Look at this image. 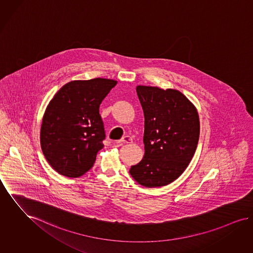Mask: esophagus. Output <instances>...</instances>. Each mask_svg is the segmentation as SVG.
I'll use <instances>...</instances> for the list:
<instances>
[{
    "mask_svg": "<svg viewBox=\"0 0 253 253\" xmlns=\"http://www.w3.org/2000/svg\"><path fill=\"white\" fill-rule=\"evenodd\" d=\"M117 142L120 143H131L132 142V138L130 136H124L121 140H118Z\"/></svg>",
    "mask_w": 253,
    "mask_h": 253,
    "instance_id": "1",
    "label": "esophagus"
}]
</instances>
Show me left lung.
Listing matches in <instances>:
<instances>
[{
  "instance_id": "obj_1",
  "label": "left lung",
  "mask_w": 253,
  "mask_h": 253,
  "mask_svg": "<svg viewBox=\"0 0 253 253\" xmlns=\"http://www.w3.org/2000/svg\"><path fill=\"white\" fill-rule=\"evenodd\" d=\"M136 91L144 114V156L129 172L143 187H164L185 171L195 154L199 113L175 89L138 85Z\"/></svg>"
}]
</instances>
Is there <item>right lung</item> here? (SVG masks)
Returning <instances> with one entry per match:
<instances>
[{
    "instance_id": "obj_1",
    "label": "right lung",
    "mask_w": 253,
    "mask_h": 253,
    "mask_svg": "<svg viewBox=\"0 0 253 253\" xmlns=\"http://www.w3.org/2000/svg\"><path fill=\"white\" fill-rule=\"evenodd\" d=\"M117 81L95 78L64 85L47 104L40 128L41 149L49 165L66 177L84 175L103 148L99 106Z\"/></svg>"
}]
</instances>
